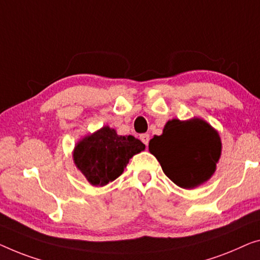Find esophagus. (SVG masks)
<instances>
[{"label": "esophagus", "instance_id": "obj_1", "mask_svg": "<svg viewBox=\"0 0 260 260\" xmlns=\"http://www.w3.org/2000/svg\"><path fill=\"white\" fill-rule=\"evenodd\" d=\"M140 139H141V141L145 143L146 146H148V142H149V134H147V133H145V134H141L140 135Z\"/></svg>", "mask_w": 260, "mask_h": 260}]
</instances>
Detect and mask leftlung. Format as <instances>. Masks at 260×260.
I'll list each match as a JSON object with an SVG mask.
<instances>
[{"mask_svg":"<svg viewBox=\"0 0 260 260\" xmlns=\"http://www.w3.org/2000/svg\"><path fill=\"white\" fill-rule=\"evenodd\" d=\"M149 152L174 183L193 189L211 179L222 154V141L202 118L167 121L161 135L149 141Z\"/></svg>","mask_w":260,"mask_h":260,"instance_id":"left-lung-1","label":"left lung"}]
</instances>
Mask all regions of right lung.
Here are the masks:
<instances>
[{
	"mask_svg": "<svg viewBox=\"0 0 260 260\" xmlns=\"http://www.w3.org/2000/svg\"><path fill=\"white\" fill-rule=\"evenodd\" d=\"M146 146L132 135H118L110 126L85 135L76 143L73 162L88 183L104 187L121 175L129 158Z\"/></svg>",
	"mask_w": 260,
	"mask_h": 260,
	"instance_id": "add662e5",
	"label": "right lung"
}]
</instances>
